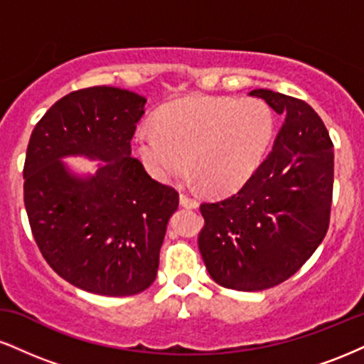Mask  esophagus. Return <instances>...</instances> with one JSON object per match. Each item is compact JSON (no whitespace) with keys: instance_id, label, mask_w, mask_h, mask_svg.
Returning <instances> with one entry per match:
<instances>
[{"instance_id":"1","label":"esophagus","mask_w":364,"mask_h":364,"mask_svg":"<svg viewBox=\"0 0 364 364\" xmlns=\"http://www.w3.org/2000/svg\"><path fill=\"white\" fill-rule=\"evenodd\" d=\"M179 203H181L183 207H188V208H196V207H198V202H196L195 198H191V196L185 195V193L179 195Z\"/></svg>"}]
</instances>
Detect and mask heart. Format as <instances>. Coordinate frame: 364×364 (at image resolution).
<instances>
[{"label":"heart","instance_id":"heart-1","mask_svg":"<svg viewBox=\"0 0 364 364\" xmlns=\"http://www.w3.org/2000/svg\"><path fill=\"white\" fill-rule=\"evenodd\" d=\"M274 132V114L265 102L190 97L159 112L157 128H140L136 145L159 181L179 176L190 164L207 191L225 195L248 181Z\"/></svg>","mask_w":364,"mask_h":364}]
</instances>
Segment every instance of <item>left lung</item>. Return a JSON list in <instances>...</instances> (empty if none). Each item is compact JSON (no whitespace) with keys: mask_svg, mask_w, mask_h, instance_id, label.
I'll return each mask as SVG.
<instances>
[{"mask_svg":"<svg viewBox=\"0 0 364 364\" xmlns=\"http://www.w3.org/2000/svg\"><path fill=\"white\" fill-rule=\"evenodd\" d=\"M282 118L272 152L235 195L202 203L198 248L210 277L235 291H263L294 275L330 223L333 145L311 106L257 89Z\"/></svg>","mask_w":364,"mask_h":364,"instance_id":"8db88e82","label":"left lung"}]
</instances>
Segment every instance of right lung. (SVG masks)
<instances>
[{
  "label": "right lung",
  "mask_w": 364,
  "mask_h": 364,
  "mask_svg": "<svg viewBox=\"0 0 364 364\" xmlns=\"http://www.w3.org/2000/svg\"><path fill=\"white\" fill-rule=\"evenodd\" d=\"M147 99L116 87L70 92L49 107L28 140L23 202L32 235L49 267L83 291L139 294L156 281L159 252L179 195L156 181L132 139ZM102 160L77 177L60 162Z\"/></svg>",
  "instance_id": "obj_1"
}]
</instances>
